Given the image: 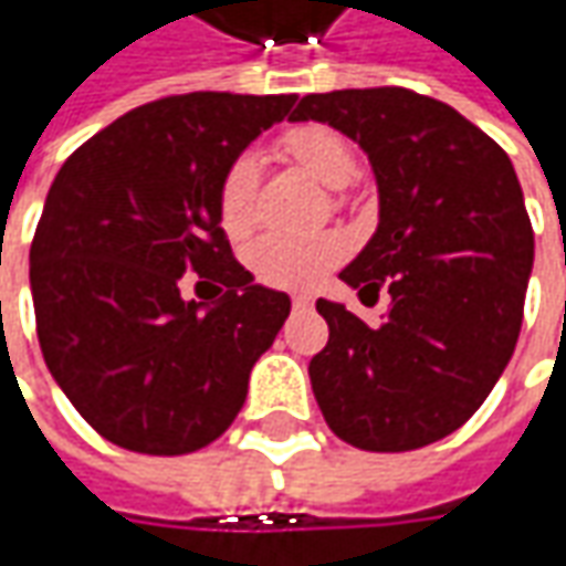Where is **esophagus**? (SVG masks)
I'll return each mask as SVG.
<instances>
[{"mask_svg": "<svg viewBox=\"0 0 566 566\" xmlns=\"http://www.w3.org/2000/svg\"><path fill=\"white\" fill-rule=\"evenodd\" d=\"M312 302H315L312 295H293V308H302V312L312 308Z\"/></svg>", "mask_w": 566, "mask_h": 566, "instance_id": "1", "label": "esophagus"}]
</instances>
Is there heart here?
Masks as SVG:
<instances>
[{
	"mask_svg": "<svg viewBox=\"0 0 566 566\" xmlns=\"http://www.w3.org/2000/svg\"><path fill=\"white\" fill-rule=\"evenodd\" d=\"M276 154L290 160L321 186H346L356 172V154L349 142L331 125H293L276 138ZM254 201H258V166L249 154L235 157L227 166L220 191H217V213L220 227L232 239H242L254 227ZM251 273L276 290H312L327 273L346 258V242L334 232H268L254 239L249 249Z\"/></svg>",
	"mask_w": 566,
	"mask_h": 566,
	"instance_id": "heart-1",
	"label": "heart"
}]
</instances>
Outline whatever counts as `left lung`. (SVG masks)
I'll return each instance as SVG.
<instances>
[{
	"label": "left lung",
	"mask_w": 566,
	"mask_h": 566,
	"mask_svg": "<svg viewBox=\"0 0 566 566\" xmlns=\"http://www.w3.org/2000/svg\"><path fill=\"white\" fill-rule=\"evenodd\" d=\"M290 119L353 138L380 195L378 232L339 280L361 302L384 290L390 308L365 324L317 298L331 337L308 375L324 422L375 453L434 444L485 402L520 337L535 239L511 157L406 87L308 94Z\"/></svg>",
	"instance_id": "1"
}]
</instances>
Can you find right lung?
<instances>
[{
  "label": "right lung",
  "mask_w": 566,
  "mask_h": 566,
  "mask_svg": "<svg viewBox=\"0 0 566 566\" xmlns=\"http://www.w3.org/2000/svg\"><path fill=\"white\" fill-rule=\"evenodd\" d=\"M295 99H154L81 144L53 179L31 242L36 339L55 384L106 441L179 457L239 416L290 295L251 283L232 258L217 191ZM182 272L221 298L207 310L182 300Z\"/></svg>",
  "instance_id": "right-lung-1"
}]
</instances>
